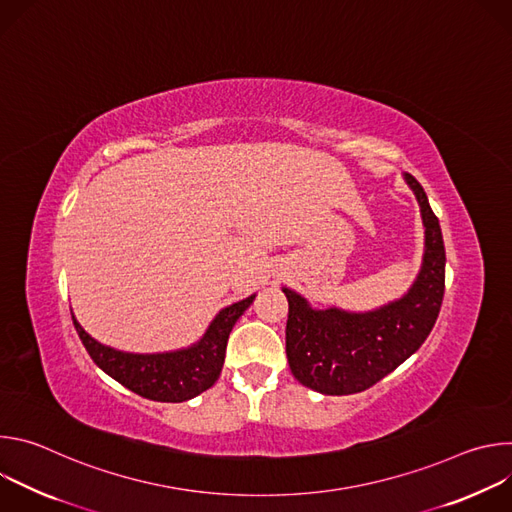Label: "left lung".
I'll return each instance as SVG.
<instances>
[{"label":"left lung","instance_id":"left-lung-1","mask_svg":"<svg viewBox=\"0 0 512 512\" xmlns=\"http://www.w3.org/2000/svg\"><path fill=\"white\" fill-rule=\"evenodd\" d=\"M421 206L425 225L423 267L409 294L381 310L348 314L312 310L296 291L283 287L289 302L285 354L304 385L324 395H352L373 387L405 362L429 336L446 289V249L440 221L421 184L405 174Z\"/></svg>","mask_w":512,"mask_h":512}]
</instances>
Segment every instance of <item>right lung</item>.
<instances>
[{
  "mask_svg": "<svg viewBox=\"0 0 512 512\" xmlns=\"http://www.w3.org/2000/svg\"><path fill=\"white\" fill-rule=\"evenodd\" d=\"M255 296L241 300L214 318L204 338L188 350L166 354H129L119 352L93 340L72 316L75 328L99 367L129 391L164 403L188 401L210 389L223 371L227 340L241 318L253 304Z\"/></svg>",
  "mask_w": 512,
  "mask_h": 512,
  "instance_id": "1",
  "label": "right lung"
}]
</instances>
